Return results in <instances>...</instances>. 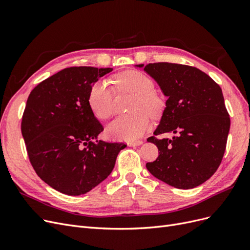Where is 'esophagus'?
Returning a JSON list of instances; mask_svg holds the SVG:
<instances>
[{"label":"esophagus","mask_w":250,"mask_h":250,"mask_svg":"<svg viewBox=\"0 0 250 250\" xmlns=\"http://www.w3.org/2000/svg\"><path fill=\"white\" fill-rule=\"evenodd\" d=\"M144 142L142 141V140H139V141H133V142H129L128 143V146H132V147H134V146H140V145H142Z\"/></svg>","instance_id":"34e87169"}]
</instances>
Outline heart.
<instances>
[{"mask_svg": "<svg viewBox=\"0 0 250 250\" xmlns=\"http://www.w3.org/2000/svg\"><path fill=\"white\" fill-rule=\"evenodd\" d=\"M120 89L134 94L130 104L133 112L117 118L109 125L108 131L113 138L133 141L140 138L149 126V116L161 113L164 102L154 92V82L147 75L139 71H127L117 76ZM88 105L99 119L109 118L113 111V89L107 81L96 82L89 90Z\"/></svg>", "mask_w": 250, "mask_h": 250, "instance_id": "heart-1", "label": "heart"}]
</instances>
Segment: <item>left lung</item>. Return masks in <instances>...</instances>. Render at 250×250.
<instances>
[{"label": "left lung", "instance_id": "8db88e82", "mask_svg": "<svg viewBox=\"0 0 250 250\" xmlns=\"http://www.w3.org/2000/svg\"><path fill=\"white\" fill-rule=\"evenodd\" d=\"M144 71L168 98L160 125L147 140L157 146L158 156L146 167L174 188L188 190L200 186L220 166L228 142L230 119L222 89L208 75L190 65L155 62ZM166 132L177 135L156 138Z\"/></svg>", "mask_w": 250, "mask_h": 250}]
</instances>
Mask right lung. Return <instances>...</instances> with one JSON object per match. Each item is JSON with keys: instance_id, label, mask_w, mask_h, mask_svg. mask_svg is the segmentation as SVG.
<instances>
[{"instance_id": "add662e5", "label": "right lung", "mask_w": 250, "mask_h": 250, "mask_svg": "<svg viewBox=\"0 0 250 250\" xmlns=\"http://www.w3.org/2000/svg\"><path fill=\"white\" fill-rule=\"evenodd\" d=\"M111 71L66 67L42 81L28 97L21 134L29 161L37 175L60 193L89 192L109 175L126 147L97 141L104 128L88 105L94 83Z\"/></svg>"}]
</instances>
